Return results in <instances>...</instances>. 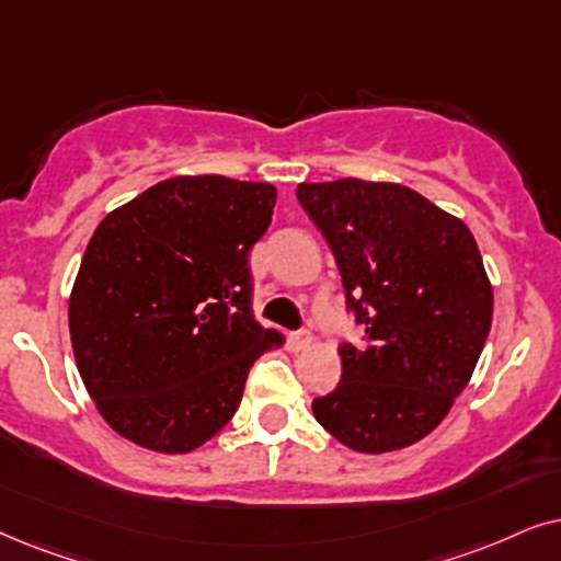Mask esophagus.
I'll return each mask as SVG.
<instances>
[{"mask_svg": "<svg viewBox=\"0 0 561 561\" xmlns=\"http://www.w3.org/2000/svg\"><path fill=\"white\" fill-rule=\"evenodd\" d=\"M289 343H293V348H297V351L308 348L310 343H312V333H310V331H295V333H289Z\"/></svg>", "mask_w": 561, "mask_h": 561, "instance_id": "obj_1", "label": "esophagus"}]
</instances>
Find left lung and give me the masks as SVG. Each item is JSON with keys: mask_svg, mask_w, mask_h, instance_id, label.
<instances>
[{"mask_svg": "<svg viewBox=\"0 0 561 561\" xmlns=\"http://www.w3.org/2000/svg\"><path fill=\"white\" fill-rule=\"evenodd\" d=\"M297 199L339 264L364 343H341V382L316 421L362 454L421 442L465 390L492 325V287L474 236L402 184L335 179Z\"/></svg>", "mask_w": 561, "mask_h": 561, "instance_id": "8db88e82", "label": "left lung"}]
</instances>
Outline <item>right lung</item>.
Masks as SVG:
<instances>
[{"mask_svg": "<svg viewBox=\"0 0 561 561\" xmlns=\"http://www.w3.org/2000/svg\"><path fill=\"white\" fill-rule=\"evenodd\" d=\"M274 203L264 182L174 176L96 226L69 331L87 392L119 436L194 451L233 417L253 362L282 346L251 310L249 251Z\"/></svg>", "mask_w": 561, "mask_h": 561, "instance_id": "add662e5", "label": "right lung"}]
</instances>
